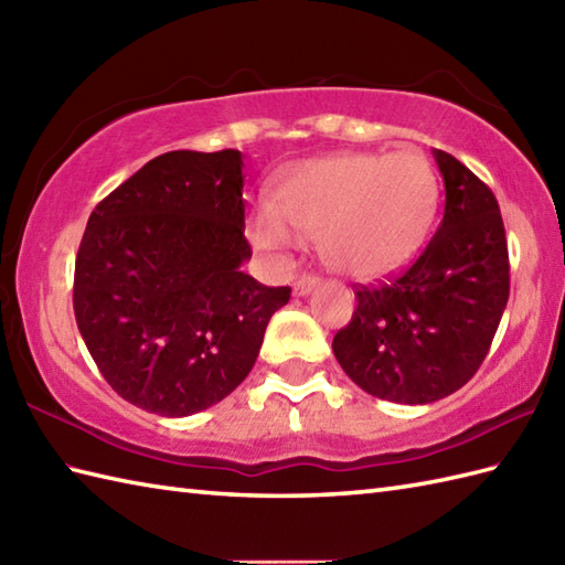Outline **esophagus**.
I'll use <instances>...</instances> for the list:
<instances>
[{
    "label": "esophagus",
    "instance_id": "obj_1",
    "mask_svg": "<svg viewBox=\"0 0 565 565\" xmlns=\"http://www.w3.org/2000/svg\"><path fill=\"white\" fill-rule=\"evenodd\" d=\"M318 286H320L318 276H301V279L294 284V296H308L310 291L318 289Z\"/></svg>",
    "mask_w": 565,
    "mask_h": 565
}]
</instances>
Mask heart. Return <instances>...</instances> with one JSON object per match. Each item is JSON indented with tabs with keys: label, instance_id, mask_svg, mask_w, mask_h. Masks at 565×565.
Masks as SVG:
<instances>
[{
	"label": "heart",
	"instance_id": "1",
	"mask_svg": "<svg viewBox=\"0 0 565 565\" xmlns=\"http://www.w3.org/2000/svg\"><path fill=\"white\" fill-rule=\"evenodd\" d=\"M439 186L419 150L338 152L306 160L286 174L279 206L259 201L249 239L286 255L301 235L318 237L322 262L352 279H379L405 267L425 245Z\"/></svg>",
	"mask_w": 565,
	"mask_h": 565
}]
</instances>
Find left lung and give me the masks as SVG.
I'll list each match as a JSON object with an SVG mask.
<instances>
[{
    "mask_svg": "<svg viewBox=\"0 0 565 565\" xmlns=\"http://www.w3.org/2000/svg\"><path fill=\"white\" fill-rule=\"evenodd\" d=\"M444 218L398 279L356 291L332 352L359 388L381 401L427 405L466 386L483 364L510 296L500 206L449 152L431 150Z\"/></svg>",
    "mask_w": 565,
    "mask_h": 565,
    "instance_id": "1",
    "label": "left lung"
}]
</instances>
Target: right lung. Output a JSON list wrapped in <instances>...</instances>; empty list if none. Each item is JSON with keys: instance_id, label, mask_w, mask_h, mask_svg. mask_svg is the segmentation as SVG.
I'll use <instances>...</instances> for the list:
<instances>
[{"instance_id": "add662e5", "label": "right lung", "mask_w": 565, "mask_h": 565, "mask_svg": "<svg viewBox=\"0 0 565 565\" xmlns=\"http://www.w3.org/2000/svg\"><path fill=\"white\" fill-rule=\"evenodd\" d=\"M243 154L172 150L92 211L75 262V318L124 401L186 417L231 395L291 289L245 274Z\"/></svg>"}]
</instances>
